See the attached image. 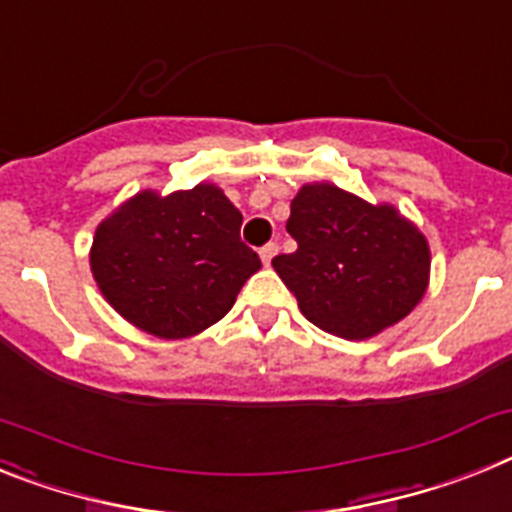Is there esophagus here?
Here are the masks:
<instances>
[{
  "label": "esophagus",
  "mask_w": 512,
  "mask_h": 512,
  "mask_svg": "<svg viewBox=\"0 0 512 512\" xmlns=\"http://www.w3.org/2000/svg\"><path fill=\"white\" fill-rule=\"evenodd\" d=\"M277 251H279L277 243H266V246L261 248V261H264V264L269 266V264H272L274 256H277Z\"/></svg>",
  "instance_id": "esophagus-1"
}]
</instances>
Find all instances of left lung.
Returning a JSON list of instances; mask_svg holds the SVG:
<instances>
[{
  "label": "left lung",
  "instance_id": "8db88e82",
  "mask_svg": "<svg viewBox=\"0 0 512 512\" xmlns=\"http://www.w3.org/2000/svg\"><path fill=\"white\" fill-rule=\"evenodd\" d=\"M287 233L298 251L274 256V272L318 329L370 339L409 316L430 279L425 235L391 204H368L334 183H305Z\"/></svg>",
  "mask_w": 512,
  "mask_h": 512
}]
</instances>
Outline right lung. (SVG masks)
<instances>
[{
	"label": "right lung",
	"mask_w": 512,
	"mask_h": 512,
	"mask_svg": "<svg viewBox=\"0 0 512 512\" xmlns=\"http://www.w3.org/2000/svg\"><path fill=\"white\" fill-rule=\"evenodd\" d=\"M240 225L243 214L212 183L168 196L142 191L100 222L90 269L126 321L186 339L220 321L261 269Z\"/></svg>",
	"instance_id": "1"
}]
</instances>
